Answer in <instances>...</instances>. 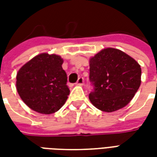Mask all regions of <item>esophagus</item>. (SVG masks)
I'll use <instances>...</instances> for the list:
<instances>
[{
  "mask_svg": "<svg viewBox=\"0 0 157 157\" xmlns=\"http://www.w3.org/2000/svg\"><path fill=\"white\" fill-rule=\"evenodd\" d=\"M83 83H84V79H83V77H80V78H78L77 82H76L75 84L77 86H82L83 85Z\"/></svg>",
  "mask_w": 157,
  "mask_h": 157,
  "instance_id": "esophagus-1",
  "label": "esophagus"
}]
</instances>
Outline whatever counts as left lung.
Masks as SVG:
<instances>
[{
  "label": "left lung",
  "mask_w": 157,
  "mask_h": 157,
  "mask_svg": "<svg viewBox=\"0 0 157 157\" xmlns=\"http://www.w3.org/2000/svg\"><path fill=\"white\" fill-rule=\"evenodd\" d=\"M89 65L94 86L89 99L93 106L111 113L131 101L141 83V68L135 59L119 49L107 48L90 59Z\"/></svg>",
  "instance_id": "1"
}]
</instances>
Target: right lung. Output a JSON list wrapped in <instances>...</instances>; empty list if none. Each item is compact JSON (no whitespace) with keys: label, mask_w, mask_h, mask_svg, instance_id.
Masks as SVG:
<instances>
[{"label":"right lung","mask_w":157,"mask_h":157,"mask_svg":"<svg viewBox=\"0 0 157 157\" xmlns=\"http://www.w3.org/2000/svg\"><path fill=\"white\" fill-rule=\"evenodd\" d=\"M59 55L42 53L20 68L17 91L29 108L42 114L57 112L68 98L67 75Z\"/></svg>","instance_id":"obj_1"}]
</instances>
